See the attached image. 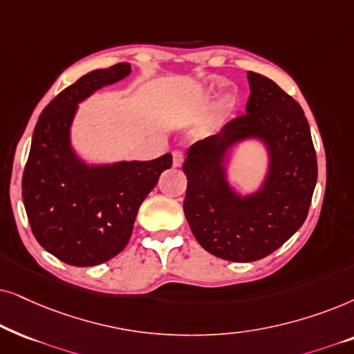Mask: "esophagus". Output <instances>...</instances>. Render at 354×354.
Returning a JSON list of instances; mask_svg holds the SVG:
<instances>
[{
    "mask_svg": "<svg viewBox=\"0 0 354 354\" xmlns=\"http://www.w3.org/2000/svg\"><path fill=\"white\" fill-rule=\"evenodd\" d=\"M185 162V152L183 150H174L173 152V165L174 167H181Z\"/></svg>",
    "mask_w": 354,
    "mask_h": 354,
    "instance_id": "34e87169",
    "label": "esophagus"
}]
</instances>
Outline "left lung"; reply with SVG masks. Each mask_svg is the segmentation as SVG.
Instances as JSON below:
<instances>
[{
    "label": "left lung",
    "instance_id": "obj_1",
    "mask_svg": "<svg viewBox=\"0 0 354 354\" xmlns=\"http://www.w3.org/2000/svg\"><path fill=\"white\" fill-rule=\"evenodd\" d=\"M244 115L220 134L191 145L183 165L187 187L183 209L205 251L232 262H254L277 251L308 216L317 181V157L303 108L266 75L248 73ZM261 135L272 152L266 187L249 200L234 198L223 178V160L239 138Z\"/></svg>",
    "mask_w": 354,
    "mask_h": 354
}]
</instances>
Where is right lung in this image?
<instances>
[{
	"instance_id": "1",
	"label": "right lung",
	"mask_w": 354,
	"mask_h": 354,
	"mask_svg": "<svg viewBox=\"0 0 354 354\" xmlns=\"http://www.w3.org/2000/svg\"><path fill=\"white\" fill-rule=\"evenodd\" d=\"M128 63L95 69L59 92L37 121L22 174V201L41 248L69 266L110 261L128 244L140 204L171 168V153L150 162L87 168L69 147L77 103L129 74Z\"/></svg>"
}]
</instances>
